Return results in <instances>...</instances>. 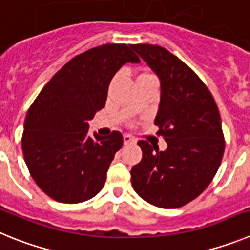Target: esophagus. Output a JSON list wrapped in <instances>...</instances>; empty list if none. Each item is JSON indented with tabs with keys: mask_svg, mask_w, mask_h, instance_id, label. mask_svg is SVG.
<instances>
[{
	"mask_svg": "<svg viewBox=\"0 0 250 250\" xmlns=\"http://www.w3.org/2000/svg\"><path fill=\"white\" fill-rule=\"evenodd\" d=\"M135 139L132 138L131 135H127V134H125V135H124V144L125 145H129V144H134V143H135Z\"/></svg>",
	"mask_w": 250,
	"mask_h": 250,
	"instance_id": "34e87169",
	"label": "esophagus"
}]
</instances>
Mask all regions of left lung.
I'll list each match as a JSON object with an SVG mask.
<instances>
[{"label":"left lung","instance_id":"obj_1","mask_svg":"<svg viewBox=\"0 0 250 250\" xmlns=\"http://www.w3.org/2000/svg\"><path fill=\"white\" fill-rule=\"evenodd\" d=\"M160 79L158 135L167 147L140 140L143 159L130 171L134 190L159 208H180L210 184L222 163L225 140L214 98L199 76L158 45L131 46Z\"/></svg>","mask_w":250,"mask_h":250}]
</instances>
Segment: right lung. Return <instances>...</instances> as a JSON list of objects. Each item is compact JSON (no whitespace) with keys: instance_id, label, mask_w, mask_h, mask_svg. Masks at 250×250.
<instances>
[{"instance_id":"right-lung-1","label":"right lung","mask_w":250,"mask_h":250,"mask_svg":"<svg viewBox=\"0 0 250 250\" xmlns=\"http://www.w3.org/2000/svg\"><path fill=\"white\" fill-rule=\"evenodd\" d=\"M126 62H140L131 46L90 48L60 68L30 106L23 158L35 183L56 202L83 203L103 189L124 138L119 131L91 138L87 121L105 106L110 81Z\"/></svg>"}]
</instances>
